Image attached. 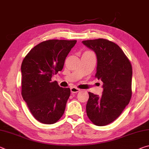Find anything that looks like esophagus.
Wrapping results in <instances>:
<instances>
[{
    "instance_id": "34e87169",
    "label": "esophagus",
    "mask_w": 149,
    "mask_h": 149,
    "mask_svg": "<svg viewBox=\"0 0 149 149\" xmlns=\"http://www.w3.org/2000/svg\"><path fill=\"white\" fill-rule=\"evenodd\" d=\"M70 89H71V92L73 93H77V92H79V91H81V89L77 88V87H71Z\"/></svg>"
}]
</instances>
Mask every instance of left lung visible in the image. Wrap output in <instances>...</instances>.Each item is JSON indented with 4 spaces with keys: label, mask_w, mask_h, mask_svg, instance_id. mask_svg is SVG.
<instances>
[{
    "label": "left lung",
    "mask_w": 149,
    "mask_h": 149,
    "mask_svg": "<svg viewBox=\"0 0 149 149\" xmlns=\"http://www.w3.org/2000/svg\"><path fill=\"white\" fill-rule=\"evenodd\" d=\"M95 52V77L103 82L101 97L89 92L87 115L94 125L105 126L119 117L131 98L132 65L117 44L99 38L82 42Z\"/></svg>",
    "instance_id": "obj_1"
}]
</instances>
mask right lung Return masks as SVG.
<instances>
[{"label":"right lung","instance_id":"1","mask_svg":"<svg viewBox=\"0 0 149 149\" xmlns=\"http://www.w3.org/2000/svg\"><path fill=\"white\" fill-rule=\"evenodd\" d=\"M76 40H49L36 45L26 56L21 65L22 96L32 115L44 124H54L64 113L70 88L52 82L62 71L66 57Z\"/></svg>","mask_w":149,"mask_h":149}]
</instances>
